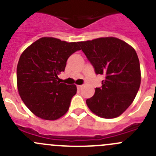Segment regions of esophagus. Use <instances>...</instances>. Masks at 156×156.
I'll list each match as a JSON object with an SVG mask.
<instances>
[{
	"mask_svg": "<svg viewBox=\"0 0 156 156\" xmlns=\"http://www.w3.org/2000/svg\"><path fill=\"white\" fill-rule=\"evenodd\" d=\"M82 87L83 85H77V88H78V89H81V88H82Z\"/></svg>",
	"mask_w": 156,
	"mask_h": 156,
	"instance_id": "esophagus-1",
	"label": "esophagus"
}]
</instances>
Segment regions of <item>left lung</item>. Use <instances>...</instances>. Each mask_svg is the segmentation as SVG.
<instances>
[{
    "mask_svg": "<svg viewBox=\"0 0 156 156\" xmlns=\"http://www.w3.org/2000/svg\"><path fill=\"white\" fill-rule=\"evenodd\" d=\"M96 74L104 75L102 87L86 100L93 113L103 119L119 117L133 103L139 90L141 72L135 50L121 39L99 37L78 42Z\"/></svg>",
    "mask_w": 156,
    "mask_h": 156,
    "instance_id": "obj_1",
    "label": "left lung"
}]
</instances>
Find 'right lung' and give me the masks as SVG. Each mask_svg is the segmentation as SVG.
Instances as JSON below:
<instances>
[{"label": "right lung", "mask_w": 156, "mask_h": 156, "mask_svg": "<svg viewBox=\"0 0 156 156\" xmlns=\"http://www.w3.org/2000/svg\"><path fill=\"white\" fill-rule=\"evenodd\" d=\"M80 50L78 42L44 37L23 52L16 69L17 88L37 117L54 121L67 112L77 87L60 83L58 75L65 70L69 56Z\"/></svg>", "instance_id": "obj_1"}]
</instances>
